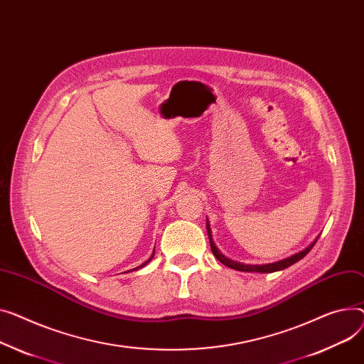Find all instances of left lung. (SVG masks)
Listing matches in <instances>:
<instances>
[{
	"mask_svg": "<svg viewBox=\"0 0 364 364\" xmlns=\"http://www.w3.org/2000/svg\"><path fill=\"white\" fill-rule=\"evenodd\" d=\"M206 230H208V235H209V243H210V249H212V253L215 255V257L220 260L221 263H224L225 266H228V268L231 269H235V271H241V272H260V274H271V272H277V271H282L285 268H288V266L294 264L296 262H299L300 259H303L311 249L313 246L316 245V241L319 238V235L316 237V240L313 241V243L310 246H307L304 250L289 256L287 259H282V260H278V262H274V263H266V264H245V263H240V262H235V260H231L228 259L227 256H224L220 250L216 249L213 240H212V234H210V228H209V221L206 220Z\"/></svg>",
	"mask_w": 364,
	"mask_h": 364,
	"instance_id": "obj_1",
	"label": "left lung"
}]
</instances>
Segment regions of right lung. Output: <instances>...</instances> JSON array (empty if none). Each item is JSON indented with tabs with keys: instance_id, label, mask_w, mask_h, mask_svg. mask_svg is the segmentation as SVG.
I'll return each mask as SVG.
<instances>
[{
	"instance_id": "1",
	"label": "right lung",
	"mask_w": 364,
	"mask_h": 364,
	"mask_svg": "<svg viewBox=\"0 0 364 364\" xmlns=\"http://www.w3.org/2000/svg\"><path fill=\"white\" fill-rule=\"evenodd\" d=\"M154 255H155V250H154V253H152V256H151V257H149V259H148V260H146V262H143V263H141V264H140V266H137V268H134V269H132V271H137V269H140V268H143V266H146V264H148V263H149V262H151V260H152V259H154Z\"/></svg>"
}]
</instances>
